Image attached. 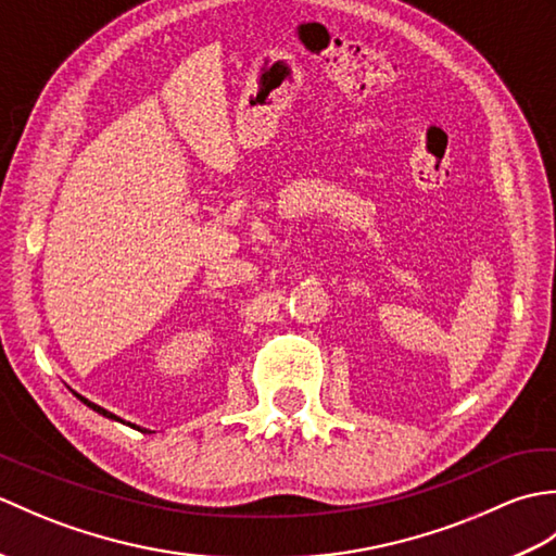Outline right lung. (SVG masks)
<instances>
[{"mask_svg": "<svg viewBox=\"0 0 556 556\" xmlns=\"http://www.w3.org/2000/svg\"><path fill=\"white\" fill-rule=\"evenodd\" d=\"M76 394V392H74ZM80 401H83V404H86L88 408H92V410H96V413H100V416H104V418H110V420H119V422H124L119 416H114V413H110L108 408H102V406H98V404H92V401H88L86 396H80V394H76ZM126 425H131V422H126ZM131 428H136V425H131ZM140 430V428H138Z\"/></svg>", "mask_w": 556, "mask_h": 556, "instance_id": "right-lung-1", "label": "right lung"}]
</instances>
